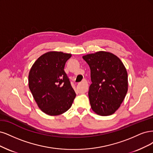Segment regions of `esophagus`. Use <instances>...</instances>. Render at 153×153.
<instances>
[{
  "mask_svg": "<svg viewBox=\"0 0 153 153\" xmlns=\"http://www.w3.org/2000/svg\"><path fill=\"white\" fill-rule=\"evenodd\" d=\"M83 85V91H85V92L88 91V82L86 81V79H84L79 84V85Z\"/></svg>",
  "mask_w": 153,
  "mask_h": 153,
  "instance_id": "1",
  "label": "esophagus"
}]
</instances>
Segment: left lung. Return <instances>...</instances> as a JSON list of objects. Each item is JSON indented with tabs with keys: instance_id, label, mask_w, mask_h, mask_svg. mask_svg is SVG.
I'll use <instances>...</instances> for the list:
<instances>
[{
	"instance_id": "8db88e82",
	"label": "left lung",
	"mask_w": 153,
	"mask_h": 153,
	"mask_svg": "<svg viewBox=\"0 0 153 153\" xmlns=\"http://www.w3.org/2000/svg\"><path fill=\"white\" fill-rule=\"evenodd\" d=\"M82 58L91 71L88 96L92 110L97 114L111 115L118 109L128 91V74L120 59L114 54L98 51Z\"/></svg>"
}]
</instances>
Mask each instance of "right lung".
<instances>
[{
  "mask_svg": "<svg viewBox=\"0 0 153 153\" xmlns=\"http://www.w3.org/2000/svg\"><path fill=\"white\" fill-rule=\"evenodd\" d=\"M71 54L50 51L33 63L28 75V86L41 111L50 116L63 114L70 109L76 96L64 71Z\"/></svg>",
  "mask_w": 153,
  "mask_h": 153,
  "instance_id": "obj_1",
  "label": "right lung"
}]
</instances>
